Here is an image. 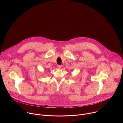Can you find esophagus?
Listing matches in <instances>:
<instances>
[{
	"label": "esophagus",
	"mask_w": 123,
	"mask_h": 123,
	"mask_svg": "<svg viewBox=\"0 0 123 123\" xmlns=\"http://www.w3.org/2000/svg\"><path fill=\"white\" fill-rule=\"evenodd\" d=\"M57 68H62V66H61V65H58L57 66Z\"/></svg>",
	"instance_id": "34e87169"
}]
</instances>
